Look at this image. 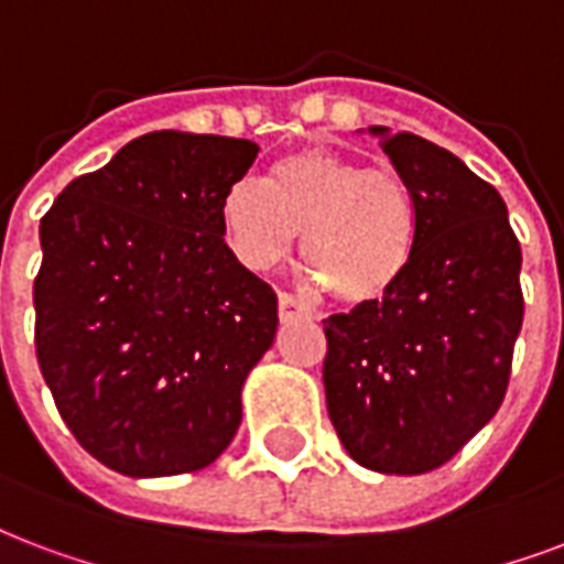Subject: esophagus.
<instances>
[{
  "label": "esophagus",
  "instance_id": "34e87169",
  "mask_svg": "<svg viewBox=\"0 0 564 564\" xmlns=\"http://www.w3.org/2000/svg\"><path fill=\"white\" fill-rule=\"evenodd\" d=\"M278 313H281V319H292V316H313L311 307H307L301 299H295L292 292H281V295H278Z\"/></svg>",
  "mask_w": 564,
  "mask_h": 564
}]
</instances>
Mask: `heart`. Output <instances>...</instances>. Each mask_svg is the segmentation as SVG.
Wrapping results in <instances>:
<instances>
[{
  "mask_svg": "<svg viewBox=\"0 0 564 564\" xmlns=\"http://www.w3.org/2000/svg\"><path fill=\"white\" fill-rule=\"evenodd\" d=\"M236 260L253 272L290 257L304 234V263L343 304H376L405 281L420 239L414 192L393 167H369L334 150L281 159L272 177H239L218 206Z\"/></svg>",
  "mask_w": 564,
  "mask_h": 564,
  "instance_id": "obj_1",
  "label": "heart"
}]
</instances>
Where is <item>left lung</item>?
<instances>
[{
    "mask_svg": "<svg viewBox=\"0 0 564 564\" xmlns=\"http://www.w3.org/2000/svg\"><path fill=\"white\" fill-rule=\"evenodd\" d=\"M372 132L414 192L420 239L387 299L325 319L322 378L346 453L414 476L500 411L523 325L521 242L500 192L462 159L414 132Z\"/></svg>",
    "mask_w": 564,
    "mask_h": 564,
    "instance_id": "1",
    "label": "left lung"
}]
</instances>
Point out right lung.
Listing matches in <instances>:
<instances>
[{
  "mask_svg": "<svg viewBox=\"0 0 564 564\" xmlns=\"http://www.w3.org/2000/svg\"><path fill=\"white\" fill-rule=\"evenodd\" d=\"M260 148L148 132L41 218L34 351L55 408L123 476L213 464L278 330V295L227 248L218 206Z\"/></svg>",
  "mask_w": 564,
  "mask_h": 564,
  "instance_id": "1",
  "label": "right lung"
}]
</instances>
